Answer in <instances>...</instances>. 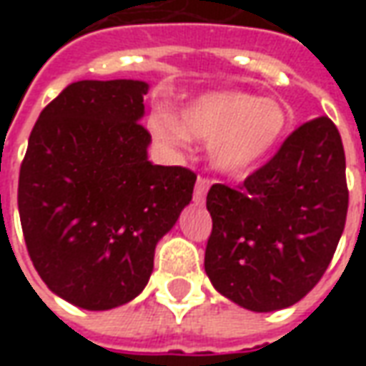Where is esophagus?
Listing matches in <instances>:
<instances>
[{
  "mask_svg": "<svg viewBox=\"0 0 366 366\" xmlns=\"http://www.w3.org/2000/svg\"><path fill=\"white\" fill-rule=\"evenodd\" d=\"M207 190H209V180H206V178H198L196 188H194V204H196V206H202V204L206 202Z\"/></svg>",
  "mask_w": 366,
  "mask_h": 366,
  "instance_id": "obj_1",
  "label": "esophagus"
}]
</instances>
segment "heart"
Instances as JSON below:
<instances>
[{"mask_svg":"<svg viewBox=\"0 0 366 366\" xmlns=\"http://www.w3.org/2000/svg\"><path fill=\"white\" fill-rule=\"evenodd\" d=\"M160 143L186 147L190 139L206 141L212 167L222 174H245L274 151L288 129L282 104L249 92H209L180 109L178 121L167 113L149 119Z\"/></svg>","mask_w":366,"mask_h":366,"instance_id":"1","label":"heart"}]
</instances>
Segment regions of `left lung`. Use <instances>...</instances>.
Wrapping results in <instances>:
<instances>
[{
    "label": "left lung",
    "mask_w": 366,
    "mask_h": 366,
    "mask_svg": "<svg viewBox=\"0 0 366 366\" xmlns=\"http://www.w3.org/2000/svg\"><path fill=\"white\" fill-rule=\"evenodd\" d=\"M207 278L251 312L296 304L320 282L345 227V151L330 117L307 121L233 190L207 192Z\"/></svg>",
    "instance_id": "1"
}]
</instances>
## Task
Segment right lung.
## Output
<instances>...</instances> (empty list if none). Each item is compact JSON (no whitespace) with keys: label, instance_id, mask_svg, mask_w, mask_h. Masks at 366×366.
<instances>
[{"label":"right lung","instance_id":"right-lung-1","mask_svg":"<svg viewBox=\"0 0 366 366\" xmlns=\"http://www.w3.org/2000/svg\"><path fill=\"white\" fill-rule=\"evenodd\" d=\"M143 80H82L44 107L19 172L31 261L59 298L90 312L137 298L154 249L192 202L196 174L149 160Z\"/></svg>","mask_w":366,"mask_h":366}]
</instances>
